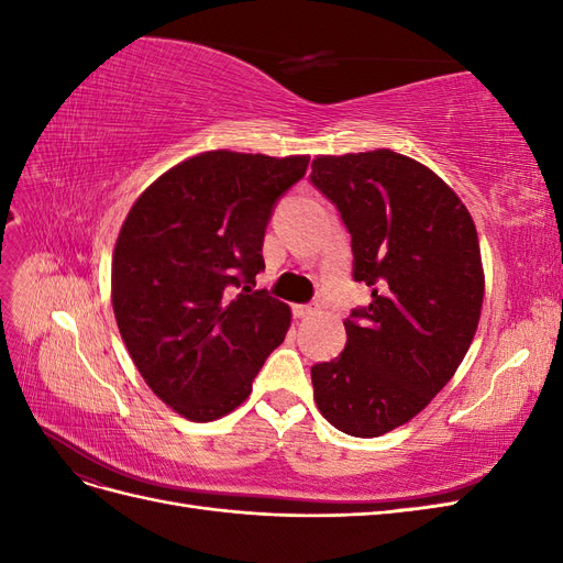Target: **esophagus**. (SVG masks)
I'll use <instances>...</instances> for the list:
<instances>
[{
  "label": "esophagus",
  "mask_w": 563,
  "mask_h": 563,
  "mask_svg": "<svg viewBox=\"0 0 563 563\" xmlns=\"http://www.w3.org/2000/svg\"><path fill=\"white\" fill-rule=\"evenodd\" d=\"M317 312V305H294V317L296 319H308Z\"/></svg>",
  "instance_id": "1"
}]
</instances>
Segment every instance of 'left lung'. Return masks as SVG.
I'll return each mask as SVG.
<instances>
[{
	"label": "left lung",
	"mask_w": 563,
	"mask_h": 563,
	"mask_svg": "<svg viewBox=\"0 0 563 563\" xmlns=\"http://www.w3.org/2000/svg\"><path fill=\"white\" fill-rule=\"evenodd\" d=\"M310 180L352 236L354 282L371 286L345 319V350L312 366L314 401L340 432L380 437L416 418L472 345L484 302L476 228L444 180L391 150L321 155Z\"/></svg>",
	"instance_id": "8db88e82"
}]
</instances>
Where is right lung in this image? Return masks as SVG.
Returning <instances> with one entry per match:
<instances>
[{"mask_svg":"<svg viewBox=\"0 0 563 563\" xmlns=\"http://www.w3.org/2000/svg\"><path fill=\"white\" fill-rule=\"evenodd\" d=\"M308 164V155L201 152L152 183L119 230V333L150 389L187 420L209 422L244 404L284 343L291 310L251 286L265 269L275 203Z\"/></svg>","mask_w":563,"mask_h":563,"instance_id":"1","label":"right lung"}]
</instances>
